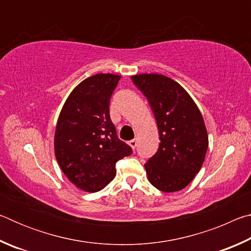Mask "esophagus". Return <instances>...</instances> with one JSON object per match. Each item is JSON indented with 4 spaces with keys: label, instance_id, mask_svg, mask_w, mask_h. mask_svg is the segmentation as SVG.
<instances>
[{
    "label": "esophagus",
    "instance_id": "34e87169",
    "mask_svg": "<svg viewBox=\"0 0 251 251\" xmlns=\"http://www.w3.org/2000/svg\"><path fill=\"white\" fill-rule=\"evenodd\" d=\"M128 144H129V146L133 148V150H135L136 146H137V141H136V139H133V141H129Z\"/></svg>",
    "mask_w": 251,
    "mask_h": 251
}]
</instances>
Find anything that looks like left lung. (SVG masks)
I'll list each match as a JSON object with an SVG mask.
<instances>
[{
	"mask_svg": "<svg viewBox=\"0 0 251 251\" xmlns=\"http://www.w3.org/2000/svg\"><path fill=\"white\" fill-rule=\"evenodd\" d=\"M154 112L159 147L145 164L151 184L164 193L184 189L199 173L208 148L205 122L196 103L175 80L160 74L131 76Z\"/></svg>",
	"mask_w": 251,
	"mask_h": 251,
	"instance_id": "1",
	"label": "left lung"
}]
</instances>
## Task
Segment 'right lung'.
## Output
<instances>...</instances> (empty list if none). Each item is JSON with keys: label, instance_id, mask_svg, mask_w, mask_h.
I'll use <instances>...</instances> for the list:
<instances>
[{"label": "right lung", "instance_id": "add662e5", "mask_svg": "<svg viewBox=\"0 0 251 251\" xmlns=\"http://www.w3.org/2000/svg\"><path fill=\"white\" fill-rule=\"evenodd\" d=\"M121 76L95 74L67 97L54 135L55 157L65 176L88 193L100 192L114 179L115 164L133 151L116 135L109 100Z\"/></svg>", "mask_w": 251, "mask_h": 251}]
</instances>
